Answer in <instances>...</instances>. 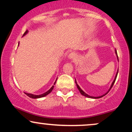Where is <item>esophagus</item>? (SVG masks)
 Returning <instances> with one entry per match:
<instances>
[{"instance_id":"1","label":"esophagus","mask_w":132,"mask_h":132,"mask_svg":"<svg viewBox=\"0 0 132 132\" xmlns=\"http://www.w3.org/2000/svg\"><path fill=\"white\" fill-rule=\"evenodd\" d=\"M68 57L69 59V60H75L76 59V57H77L76 54L75 53H74V52H71L69 54H68Z\"/></svg>"}]
</instances>
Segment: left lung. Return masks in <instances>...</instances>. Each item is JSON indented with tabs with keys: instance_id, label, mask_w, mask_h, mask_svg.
I'll return each instance as SVG.
<instances>
[{
	"instance_id": "8db88e82",
	"label": "left lung",
	"mask_w": 132,
	"mask_h": 132,
	"mask_svg": "<svg viewBox=\"0 0 132 132\" xmlns=\"http://www.w3.org/2000/svg\"><path fill=\"white\" fill-rule=\"evenodd\" d=\"M115 53H116V56H117V60H118V61H119V57H118L117 53V51H116V50H115ZM118 71H119V69H118V70H117V73H116V77H115V78H114V80H113V82H112V83L111 86H110V88H109V90H108V91H107V92H106V93L104 94H103L102 95H101V96H99V97H93V96H90V95H88V94H86V92H84V91H83V90H82V89H81V87H80L79 86L78 84H77V82H76V79H75V82H76V86H77V87H78V90H79L80 93H81V94L82 95H84V96L86 97H88V98H92V99H99V98H101V97H102L103 96H104V95H105L106 94H107L109 92V90H110V89H111L112 87V86H113V84H114L115 81H116V80L117 76V75H118Z\"/></svg>"
}]
</instances>
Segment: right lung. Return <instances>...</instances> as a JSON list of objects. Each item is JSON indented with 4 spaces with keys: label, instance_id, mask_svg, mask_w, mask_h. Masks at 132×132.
Masks as SVG:
<instances>
[{
    "label": "right lung",
    "instance_id": "obj_1",
    "mask_svg": "<svg viewBox=\"0 0 132 132\" xmlns=\"http://www.w3.org/2000/svg\"><path fill=\"white\" fill-rule=\"evenodd\" d=\"M28 33V30H27V31H25V33H24V34L23 35V36H25V35H27ZM56 81H57V79H56V81L54 82V85H55V83H56ZM53 88H54V86H53L52 87H51V88L48 90V91H46V92H45V93L42 94H40V95H35V94H32L26 93V92H25V94L27 95V96H28L30 98H32V99H38V98L43 97L46 96V95H47L48 94H49L50 93L51 91H52L53 89Z\"/></svg>",
    "mask_w": 132,
    "mask_h": 132
}]
</instances>
